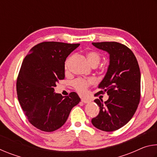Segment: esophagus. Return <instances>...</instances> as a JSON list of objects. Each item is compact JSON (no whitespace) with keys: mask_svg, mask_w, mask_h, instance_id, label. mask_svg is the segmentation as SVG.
I'll return each mask as SVG.
<instances>
[{"mask_svg":"<svg viewBox=\"0 0 157 157\" xmlns=\"http://www.w3.org/2000/svg\"><path fill=\"white\" fill-rule=\"evenodd\" d=\"M82 102H84V104H86V103H89L90 102V100H87V99H82Z\"/></svg>","mask_w":157,"mask_h":157,"instance_id":"1","label":"esophagus"}]
</instances>
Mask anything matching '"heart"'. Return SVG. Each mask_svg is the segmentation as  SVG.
Returning <instances> with one entry per match:
<instances>
[{
  "mask_svg": "<svg viewBox=\"0 0 157 157\" xmlns=\"http://www.w3.org/2000/svg\"><path fill=\"white\" fill-rule=\"evenodd\" d=\"M87 60H88L89 63L93 66H98L99 64V63L101 60V57L99 55V53H98L95 51H89L87 52L86 54ZM69 61H70V58L66 61L65 62V68L66 69L68 67V64ZM94 79H78L73 82V86L75 87V89L78 91L79 93L83 94L86 92L87 88H88L89 85L92 84L94 83Z\"/></svg>",
  "mask_w": 157,
  "mask_h": 157,
  "instance_id": "obj_1",
  "label": "heart"
}]
</instances>
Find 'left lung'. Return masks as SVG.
Returning a JSON list of instances; mask_svg holds the SVG:
<instances>
[{"instance_id":"1","label":"left lung","mask_w":157,"mask_h":157,"mask_svg":"<svg viewBox=\"0 0 157 157\" xmlns=\"http://www.w3.org/2000/svg\"><path fill=\"white\" fill-rule=\"evenodd\" d=\"M97 48L109 55L107 73L98 84L100 91L107 93L109 98L104 102L95 99L100 107L99 114L92 119L96 128L113 132L121 128L131 120L140 102V72L134 53L118 42L92 43Z\"/></svg>"}]
</instances>
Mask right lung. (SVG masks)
I'll return each mask as SVG.
<instances>
[{
  "label": "right lung",
  "mask_w": 157,
  "mask_h": 157,
  "mask_svg": "<svg viewBox=\"0 0 157 157\" xmlns=\"http://www.w3.org/2000/svg\"><path fill=\"white\" fill-rule=\"evenodd\" d=\"M79 44L43 42L26 55L17 82L18 100L28 121L44 132H53L66 123L73 107L80 102L75 92L63 97L54 92L65 78V61Z\"/></svg>",
  "instance_id": "right-lung-1"
}]
</instances>
